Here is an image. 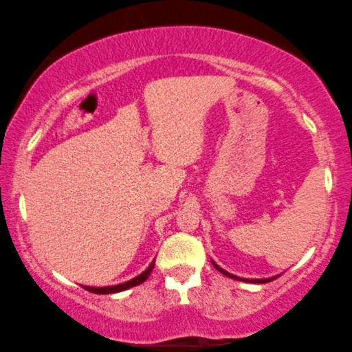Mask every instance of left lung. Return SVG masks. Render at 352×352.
<instances>
[{"label":"left lung","mask_w":352,"mask_h":352,"mask_svg":"<svg viewBox=\"0 0 352 352\" xmlns=\"http://www.w3.org/2000/svg\"><path fill=\"white\" fill-rule=\"evenodd\" d=\"M213 266L218 269V271L221 272V274H224L226 277H230V278H235V280H242V282H252V283H267V282H271V280H274V278L276 277H271V278H242V277H237V276H234V274H229L228 271H224V269H221L218 264L216 263H213Z\"/></svg>","instance_id":"obj_1"}]
</instances>
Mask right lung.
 <instances>
[{"instance_id": "add662e5", "label": "right lung", "mask_w": 352, "mask_h": 352, "mask_svg": "<svg viewBox=\"0 0 352 352\" xmlns=\"http://www.w3.org/2000/svg\"><path fill=\"white\" fill-rule=\"evenodd\" d=\"M153 266H155V261H152L151 266H148V267L146 269V271H144V272L141 274V276H138V277L131 278V280H129V282L120 283V285L102 287V288H96V287H83V288H85V290L91 292V293H98V295H107V293H118V292L128 290V288H131V287H136V285H139V283L146 282L147 278H148V276H151V272H152Z\"/></svg>"}]
</instances>
